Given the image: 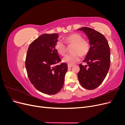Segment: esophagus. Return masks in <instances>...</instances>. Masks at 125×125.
<instances>
[{
	"mask_svg": "<svg viewBox=\"0 0 125 125\" xmlns=\"http://www.w3.org/2000/svg\"><path fill=\"white\" fill-rule=\"evenodd\" d=\"M73 66V65H70V64H69V65H68V68H71Z\"/></svg>",
	"mask_w": 125,
	"mask_h": 125,
	"instance_id": "34e87169",
	"label": "esophagus"
}]
</instances>
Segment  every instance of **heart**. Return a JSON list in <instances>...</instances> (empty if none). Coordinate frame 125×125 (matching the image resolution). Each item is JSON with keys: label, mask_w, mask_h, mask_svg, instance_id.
Instances as JSON below:
<instances>
[{"label": "heart", "mask_w": 125, "mask_h": 125, "mask_svg": "<svg viewBox=\"0 0 125 125\" xmlns=\"http://www.w3.org/2000/svg\"><path fill=\"white\" fill-rule=\"evenodd\" d=\"M66 43L68 45H73L71 54H67L62 59V61L69 64H73L80 60L81 56H85L90 51V45L89 42L83 40L82 35L78 33H73L66 37ZM55 49L60 55L63 56L66 54L67 47L64 42L59 39L56 42Z\"/></svg>", "instance_id": "obj_1"}]
</instances>
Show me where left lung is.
<instances>
[{
    "instance_id": "1",
    "label": "left lung",
    "mask_w": 125,
    "mask_h": 125,
    "mask_svg": "<svg viewBox=\"0 0 125 125\" xmlns=\"http://www.w3.org/2000/svg\"><path fill=\"white\" fill-rule=\"evenodd\" d=\"M88 36L90 48L83 62L88 65H79L78 78L86 89L94 90L104 81L110 67V48L105 37L96 30L88 27L78 29Z\"/></svg>"
}]
</instances>
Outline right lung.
<instances>
[{"instance_id": "right-lung-1", "label": "right lung", "mask_w": 125, "mask_h": 125, "mask_svg": "<svg viewBox=\"0 0 125 125\" xmlns=\"http://www.w3.org/2000/svg\"><path fill=\"white\" fill-rule=\"evenodd\" d=\"M58 34H44L33 41L28 48L25 68L31 83L39 91L54 95L62 88L68 69L55 49Z\"/></svg>"}]
</instances>
